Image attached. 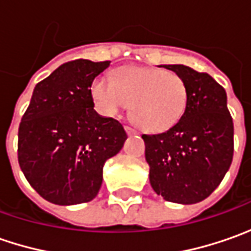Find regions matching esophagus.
Returning a JSON list of instances; mask_svg holds the SVG:
<instances>
[{
	"label": "esophagus",
	"mask_w": 251,
	"mask_h": 251,
	"mask_svg": "<svg viewBox=\"0 0 251 251\" xmlns=\"http://www.w3.org/2000/svg\"><path fill=\"white\" fill-rule=\"evenodd\" d=\"M126 132H127L128 135H134V134H137V131L134 130V128H131V127H126Z\"/></svg>",
	"instance_id": "esophagus-1"
}]
</instances>
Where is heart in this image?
Returning <instances> with one entry per match:
<instances>
[{"label":"heart","instance_id":"obj_1","mask_svg":"<svg viewBox=\"0 0 251 251\" xmlns=\"http://www.w3.org/2000/svg\"><path fill=\"white\" fill-rule=\"evenodd\" d=\"M92 98L103 116L117 117L130 107L141 128L162 132L172 128L186 111L187 86L172 71L147 67H121L116 79L100 75L92 83Z\"/></svg>","mask_w":251,"mask_h":251}]
</instances>
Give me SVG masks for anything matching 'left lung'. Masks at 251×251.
I'll use <instances>...</instances> for the list:
<instances>
[{"instance_id": "obj_1", "label": "left lung", "mask_w": 251, "mask_h": 251, "mask_svg": "<svg viewBox=\"0 0 251 251\" xmlns=\"http://www.w3.org/2000/svg\"><path fill=\"white\" fill-rule=\"evenodd\" d=\"M187 86V106L168 131L142 135L150 181L158 196L177 204L200 202L225 177L233 158V121L226 92L208 74L183 64L159 65Z\"/></svg>"}]
</instances>
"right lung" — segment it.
I'll return each instance as SVG.
<instances>
[{
  "instance_id": "add662e5",
  "label": "right lung",
  "mask_w": 251,
  "mask_h": 251,
  "mask_svg": "<svg viewBox=\"0 0 251 251\" xmlns=\"http://www.w3.org/2000/svg\"><path fill=\"white\" fill-rule=\"evenodd\" d=\"M109 61L75 60L60 65L34 88L18 132V160L26 180L47 201H92L106 160L127 140L120 123L93 109L91 86Z\"/></svg>"
}]
</instances>
